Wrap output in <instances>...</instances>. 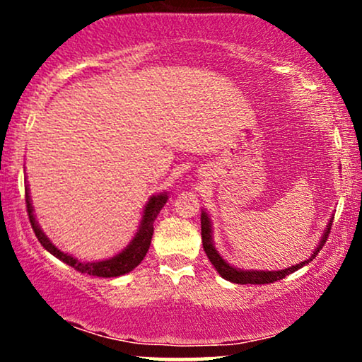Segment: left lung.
I'll use <instances>...</instances> for the list:
<instances>
[{"mask_svg":"<svg viewBox=\"0 0 362 362\" xmlns=\"http://www.w3.org/2000/svg\"><path fill=\"white\" fill-rule=\"evenodd\" d=\"M330 230H332V223H328V226H327V230H325V235H323L322 242H320V245L317 247V250L313 252V255H311L308 260L301 262V264H296V265H293V267L282 269V271H274V272L272 271H238V269L231 267L230 264H226V262L221 259V255H219V253L216 252V248L213 247V238H211V223H209V218H207L206 213L201 214L202 247H204V252H206L207 259H209L211 264L214 265L216 271L221 274L223 279L235 282V284H271V282L284 279L286 276H289V274H293L294 271H298V269H301L303 265L308 264L310 260H313L315 257H317V253L322 250L323 245H325L328 235H330Z\"/></svg>","mask_w":362,"mask_h":362,"instance_id":"1","label":"left lung"}]
</instances>
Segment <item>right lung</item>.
<instances>
[{"label": "right lung", "instance_id": "obj_1", "mask_svg": "<svg viewBox=\"0 0 362 362\" xmlns=\"http://www.w3.org/2000/svg\"><path fill=\"white\" fill-rule=\"evenodd\" d=\"M167 194H160L156 197L149 199V202L144 207V214H143V221H141L139 231L136 233L134 240H132L131 245L119 253V255L112 257L109 260H102V262H80L76 260L74 257L68 255V253L57 250L56 247L51 243V240L45 236L40 228L37 226L34 214H32V204H30V195H28V190H25V204H27V213H28V219H30L32 230L39 240L40 245L45 248L47 252H51L54 257L64 262V264L71 265L74 271L81 272V274H88V276H97V277H117L122 276V274L131 272L132 269L138 267L141 264V260L144 259V255L148 253L149 243H151V236H153V221L158 216V213L161 211V207L165 206L167 202Z\"/></svg>", "mask_w": 362, "mask_h": 362}]
</instances>
